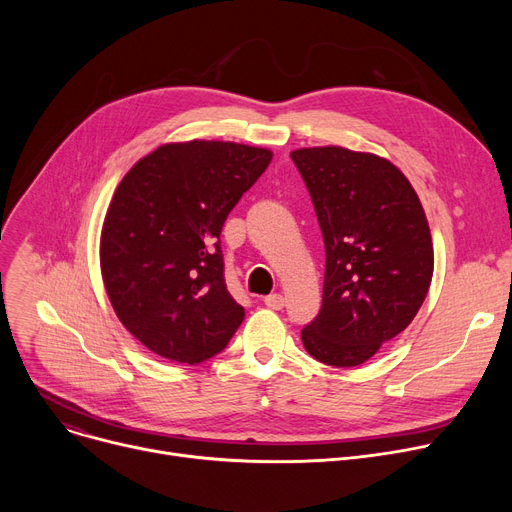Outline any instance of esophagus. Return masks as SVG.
<instances>
[{
    "instance_id": "esophagus-1",
    "label": "esophagus",
    "mask_w": 512,
    "mask_h": 512,
    "mask_svg": "<svg viewBox=\"0 0 512 512\" xmlns=\"http://www.w3.org/2000/svg\"><path fill=\"white\" fill-rule=\"evenodd\" d=\"M263 303H265L267 307H270V309H274V311H280V309L286 305L284 297H282V294H278V292L270 294V297H265V299H263Z\"/></svg>"
}]
</instances>
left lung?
I'll return each mask as SVG.
<instances>
[{"label": "left lung", "mask_w": 512, "mask_h": 512, "mask_svg": "<svg viewBox=\"0 0 512 512\" xmlns=\"http://www.w3.org/2000/svg\"><path fill=\"white\" fill-rule=\"evenodd\" d=\"M326 247L324 301L301 330L305 351L355 367L405 330L434 276V245L415 188L388 159L344 147L290 153Z\"/></svg>", "instance_id": "left-lung-1"}]
</instances>
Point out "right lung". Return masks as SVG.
<instances>
[{
  "label": "right lung",
  "mask_w": 512,
  "mask_h": 512,
  "mask_svg": "<svg viewBox=\"0 0 512 512\" xmlns=\"http://www.w3.org/2000/svg\"><path fill=\"white\" fill-rule=\"evenodd\" d=\"M270 161V149L240 143H168L118 184L101 230V276L118 319L151 353L197 365L242 324L220 234Z\"/></svg>",
  "instance_id": "add662e5"
}]
</instances>
